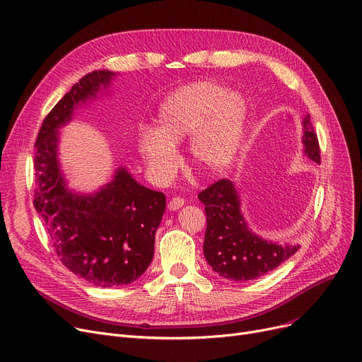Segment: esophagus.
Returning <instances> with one entry per match:
<instances>
[{"label": "esophagus", "mask_w": 362, "mask_h": 362, "mask_svg": "<svg viewBox=\"0 0 362 362\" xmlns=\"http://www.w3.org/2000/svg\"><path fill=\"white\" fill-rule=\"evenodd\" d=\"M183 204H185V199H183V198H180V197H175V198H171V199H170V202H168V209H170L171 211H176V210H179V209H182V207H183Z\"/></svg>", "instance_id": "1"}]
</instances>
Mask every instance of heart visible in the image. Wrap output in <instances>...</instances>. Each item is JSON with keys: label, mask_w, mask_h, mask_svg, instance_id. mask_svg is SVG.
Returning a JSON list of instances; mask_svg holds the SVG:
<instances>
[{"label": "heart", "mask_w": 362, "mask_h": 362, "mask_svg": "<svg viewBox=\"0 0 362 362\" xmlns=\"http://www.w3.org/2000/svg\"><path fill=\"white\" fill-rule=\"evenodd\" d=\"M250 118V103L241 91L210 80L194 81L164 99L158 127L139 129L137 149L152 177L167 182L177 168L176 145L191 135L192 163L207 175H220L238 158Z\"/></svg>", "instance_id": "heart-1"}]
</instances>
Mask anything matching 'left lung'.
<instances>
[{"label": "left lung", "mask_w": 362, "mask_h": 362, "mask_svg": "<svg viewBox=\"0 0 362 362\" xmlns=\"http://www.w3.org/2000/svg\"><path fill=\"white\" fill-rule=\"evenodd\" d=\"M303 152L320 164V146L310 117L303 118ZM206 206L207 229L204 237V257L214 272L230 281L256 279L290 259L298 244H279L263 240L248 228L241 211V197L232 180L222 179L199 192Z\"/></svg>", "instance_id": "1"}]
</instances>
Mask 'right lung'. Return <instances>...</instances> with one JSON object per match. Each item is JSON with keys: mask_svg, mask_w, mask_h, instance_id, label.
Here are the masks:
<instances>
[{"mask_svg": "<svg viewBox=\"0 0 362 362\" xmlns=\"http://www.w3.org/2000/svg\"><path fill=\"white\" fill-rule=\"evenodd\" d=\"M115 75L93 71L83 76L45 117L35 142V210L60 262L98 287L132 284L148 269L165 211V195L140 185L122 165L91 194L69 189L60 170L59 129Z\"/></svg>", "mask_w": 362, "mask_h": 362, "instance_id": "add662e5", "label": "right lung"}]
</instances>
